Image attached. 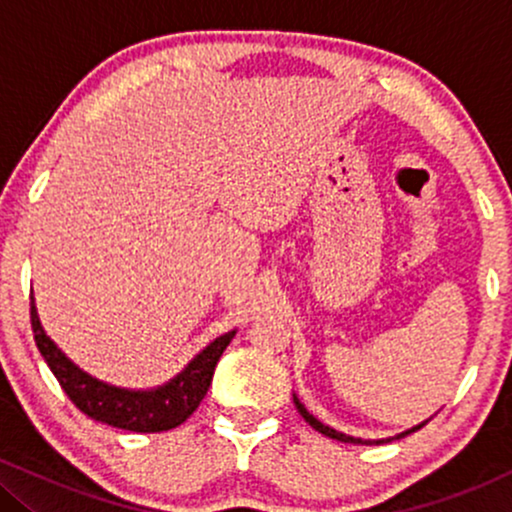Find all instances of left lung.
Instances as JSON below:
<instances>
[{
	"label": "left lung",
	"mask_w": 512,
	"mask_h": 512,
	"mask_svg": "<svg viewBox=\"0 0 512 512\" xmlns=\"http://www.w3.org/2000/svg\"><path fill=\"white\" fill-rule=\"evenodd\" d=\"M293 404H296V409L298 411H301V416H303V419L305 421H308V424L310 426H313L315 428V431H320L322 433V436H327V438H334V440H342V443H390V440H397V438H404V436H409V433H414V431H419V428H424L426 424H428V421H431L433 419V416H431V419H426V421H421V424H416V426H411V428H407V431H402V433H397V436L395 438H378V440H363V438H354V436H346V433H342V431H334V428L332 426H325V424H322V421H317L315 419V416L313 414H310V411L308 409H305L303 407V404H301V399H298L296 395H293Z\"/></svg>",
	"instance_id": "1"
}]
</instances>
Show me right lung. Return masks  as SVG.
Listing matches in <instances>:
<instances>
[{
	"label": "right lung",
	"instance_id": "right-lung-1",
	"mask_svg": "<svg viewBox=\"0 0 512 512\" xmlns=\"http://www.w3.org/2000/svg\"><path fill=\"white\" fill-rule=\"evenodd\" d=\"M31 325L40 354L48 363L55 378L60 380L67 397L91 419L101 424L125 428L134 433H161L180 426L192 416L207 395L214 368L226 346L236 337V330L221 334L214 342L204 346L199 354L180 370L168 383L149 387V390H132L117 387L105 380L93 378L84 368H79L64 351L48 337L43 322L31 296Z\"/></svg>",
	"mask_w": 512,
	"mask_h": 512
}]
</instances>
